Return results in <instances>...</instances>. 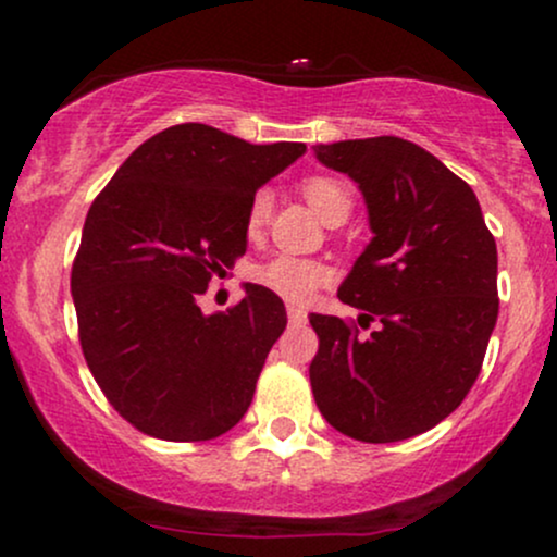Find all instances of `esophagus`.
Instances as JSON below:
<instances>
[{"mask_svg": "<svg viewBox=\"0 0 557 557\" xmlns=\"http://www.w3.org/2000/svg\"><path fill=\"white\" fill-rule=\"evenodd\" d=\"M306 309H300V306H296V304H287V322L293 324V327H296V324H306Z\"/></svg>", "mask_w": 557, "mask_h": 557, "instance_id": "obj_1", "label": "esophagus"}]
</instances>
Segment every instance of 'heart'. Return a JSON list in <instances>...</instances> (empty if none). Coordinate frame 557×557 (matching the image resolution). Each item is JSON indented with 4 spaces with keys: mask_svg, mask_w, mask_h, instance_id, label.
I'll use <instances>...</instances> for the list:
<instances>
[{
    "mask_svg": "<svg viewBox=\"0 0 557 557\" xmlns=\"http://www.w3.org/2000/svg\"><path fill=\"white\" fill-rule=\"evenodd\" d=\"M304 196L324 222L348 220L354 194H350V188L343 181H335V177H309V181L304 183ZM270 209L272 194L270 190H259V194L251 198V203H248V233L257 235L259 230L264 227ZM327 277L330 272L324 264L311 259L290 257V253H277V257H272L270 261H264V264H259L257 270H253V280H257L259 285H264L267 290L277 293L280 298L287 300H306L319 285L327 283Z\"/></svg>",
    "mask_w": 557,
    "mask_h": 557,
    "instance_id": "b5f03b06",
    "label": "heart"
}]
</instances>
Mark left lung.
Returning a JSON list of instances; mask_svg holds the SVG:
<instances>
[{"label":"left lung","instance_id":"8db88e82","mask_svg":"<svg viewBox=\"0 0 557 557\" xmlns=\"http://www.w3.org/2000/svg\"><path fill=\"white\" fill-rule=\"evenodd\" d=\"M324 168L359 185L372 240L337 287L380 322L363 337L311 314L309 367L322 417L361 443H398L450 417L482 369L497 322V248L474 190L395 136L319 144Z\"/></svg>","mask_w":557,"mask_h":557}]
</instances>
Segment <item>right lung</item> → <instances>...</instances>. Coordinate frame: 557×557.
Segmentation results:
<instances>
[{
  "mask_svg": "<svg viewBox=\"0 0 557 557\" xmlns=\"http://www.w3.org/2000/svg\"><path fill=\"white\" fill-rule=\"evenodd\" d=\"M296 140L248 144L212 125L157 133L96 196L70 290L96 385L136 430L198 443L233 430L287 314L277 293L203 314L198 296L246 253L257 190L298 157Z\"/></svg>",
  "mask_w": 557,
  "mask_h": 557,
  "instance_id": "add662e5",
  "label": "right lung"
}]
</instances>
